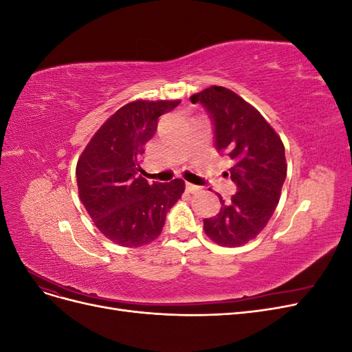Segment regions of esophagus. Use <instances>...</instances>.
I'll return each mask as SVG.
<instances>
[{
  "instance_id": "esophagus-1",
  "label": "esophagus",
  "mask_w": 352,
  "mask_h": 352,
  "mask_svg": "<svg viewBox=\"0 0 352 352\" xmlns=\"http://www.w3.org/2000/svg\"><path fill=\"white\" fill-rule=\"evenodd\" d=\"M201 188L199 186H197V185H192V184H186V190L189 194H195V192H198Z\"/></svg>"
}]
</instances>
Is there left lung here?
I'll return each instance as SVG.
<instances>
[{"instance_id":"left-lung-1","label":"left lung","mask_w":352,"mask_h":352,"mask_svg":"<svg viewBox=\"0 0 352 352\" xmlns=\"http://www.w3.org/2000/svg\"><path fill=\"white\" fill-rule=\"evenodd\" d=\"M190 102L208 111L216 148L232 160L226 175L236 185L229 201L219 195L221 208L204 219V232L221 247H241L265 228L279 204L287 168L283 142L258 110L228 88L210 87Z\"/></svg>"}]
</instances>
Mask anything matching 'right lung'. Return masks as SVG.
I'll return each mask as SVG.
<instances>
[{"mask_svg": "<svg viewBox=\"0 0 352 352\" xmlns=\"http://www.w3.org/2000/svg\"><path fill=\"white\" fill-rule=\"evenodd\" d=\"M179 104L180 100L127 102L109 117L78 160L82 204L102 235L120 247L136 248L157 239L167 211L184 194L182 179L150 184L140 175L158 117Z\"/></svg>", "mask_w": 352, "mask_h": 352, "instance_id": "right-lung-1", "label": "right lung"}]
</instances>
